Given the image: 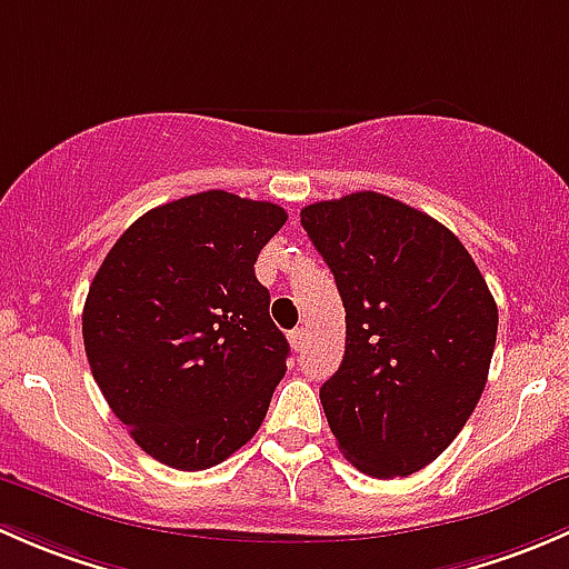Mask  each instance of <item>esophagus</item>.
<instances>
[{
  "label": "esophagus",
  "instance_id": "obj_1",
  "mask_svg": "<svg viewBox=\"0 0 569 569\" xmlns=\"http://www.w3.org/2000/svg\"><path fill=\"white\" fill-rule=\"evenodd\" d=\"M306 338H308L306 327H295V330L289 332V341H291V347L297 349V352H300V349L306 347Z\"/></svg>",
  "mask_w": 569,
  "mask_h": 569
}]
</instances>
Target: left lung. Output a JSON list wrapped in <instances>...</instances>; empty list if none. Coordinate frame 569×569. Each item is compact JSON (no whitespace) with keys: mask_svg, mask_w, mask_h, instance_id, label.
Listing matches in <instances>:
<instances>
[{"mask_svg":"<svg viewBox=\"0 0 569 569\" xmlns=\"http://www.w3.org/2000/svg\"><path fill=\"white\" fill-rule=\"evenodd\" d=\"M300 222L347 311L343 360L319 391L338 449L375 479L416 473L485 391L496 300L449 228L388 194L321 200Z\"/></svg>","mask_w":569,"mask_h":569,"instance_id":"1","label":"left lung"}]
</instances>
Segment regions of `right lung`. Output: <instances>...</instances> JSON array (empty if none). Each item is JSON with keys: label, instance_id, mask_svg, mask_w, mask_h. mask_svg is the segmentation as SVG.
I'll return each instance as SVG.
<instances>
[{"label": "right lung", "instance_id": "right-lung-1", "mask_svg": "<svg viewBox=\"0 0 569 569\" xmlns=\"http://www.w3.org/2000/svg\"><path fill=\"white\" fill-rule=\"evenodd\" d=\"M280 206L209 189L146 211L107 252L82 313L107 405L146 455L206 470L242 449L286 375L256 258Z\"/></svg>", "mask_w": 569, "mask_h": 569}]
</instances>
